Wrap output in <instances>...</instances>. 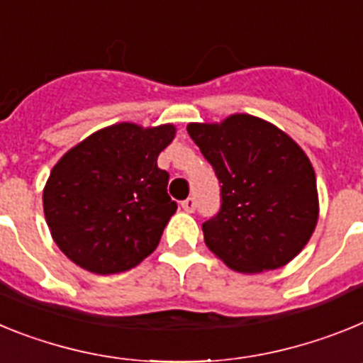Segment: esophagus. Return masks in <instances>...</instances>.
<instances>
[{"instance_id": "esophagus-1", "label": "esophagus", "mask_w": 363, "mask_h": 363, "mask_svg": "<svg viewBox=\"0 0 363 363\" xmlns=\"http://www.w3.org/2000/svg\"><path fill=\"white\" fill-rule=\"evenodd\" d=\"M182 210H184V212H194L195 210V199L194 197H188V199L186 201H182Z\"/></svg>"}]
</instances>
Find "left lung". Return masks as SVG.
I'll list each match as a JSON object with an SVG mask.
<instances>
[{"mask_svg": "<svg viewBox=\"0 0 363 363\" xmlns=\"http://www.w3.org/2000/svg\"><path fill=\"white\" fill-rule=\"evenodd\" d=\"M220 184L219 212L203 223L206 247L232 270L279 269L318 223L313 164L281 129L238 113L220 124H188Z\"/></svg>", "mask_w": 363, "mask_h": 363, "instance_id": "8db88e82", "label": "left lung"}]
</instances>
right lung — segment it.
<instances>
[{
	"instance_id": "1",
	"label": "right lung",
	"mask_w": 363,
	"mask_h": 363,
	"mask_svg": "<svg viewBox=\"0 0 363 363\" xmlns=\"http://www.w3.org/2000/svg\"><path fill=\"white\" fill-rule=\"evenodd\" d=\"M175 125L121 122L89 135L56 162L43 188L50 235L94 274L133 269L155 250L177 203L157 166Z\"/></svg>"
}]
</instances>
